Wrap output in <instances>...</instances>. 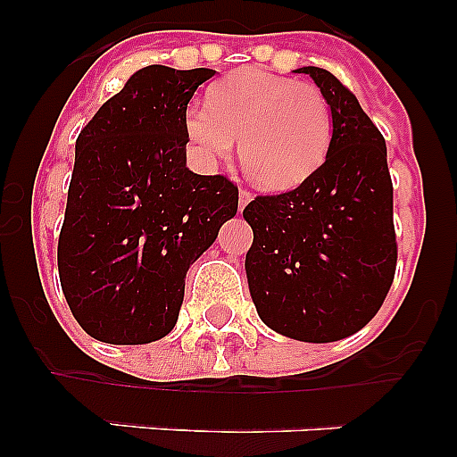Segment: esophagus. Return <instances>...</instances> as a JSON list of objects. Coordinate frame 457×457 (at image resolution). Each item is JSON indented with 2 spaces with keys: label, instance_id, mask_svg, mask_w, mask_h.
I'll list each match as a JSON object with an SVG mask.
<instances>
[{
  "label": "esophagus",
  "instance_id": "obj_1",
  "mask_svg": "<svg viewBox=\"0 0 457 457\" xmlns=\"http://www.w3.org/2000/svg\"><path fill=\"white\" fill-rule=\"evenodd\" d=\"M252 199H253V194L249 192V189H240V194H237V208L245 210V205H247Z\"/></svg>",
  "mask_w": 457,
  "mask_h": 457
}]
</instances>
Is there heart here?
I'll list each match as a JSON object with an SVG mask.
<instances>
[{
  "mask_svg": "<svg viewBox=\"0 0 457 457\" xmlns=\"http://www.w3.org/2000/svg\"><path fill=\"white\" fill-rule=\"evenodd\" d=\"M205 107H189L185 132L205 160H224L240 137V162L265 189L286 192L325 162L332 107L325 93L263 68H242L208 88Z\"/></svg>",
  "mask_w": 457,
  "mask_h": 457,
  "instance_id": "obj_1",
  "label": "heart"
}]
</instances>
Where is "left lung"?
Segmentation results:
<instances>
[{"mask_svg":"<svg viewBox=\"0 0 457 457\" xmlns=\"http://www.w3.org/2000/svg\"><path fill=\"white\" fill-rule=\"evenodd\" d=\"M332 107L325 162L290 192L256 196L242 217L258 316L295 341H341L369 325L394 284V185L382 132L325 68H300Z\"/></svg>","mask_w":457,"mask_h":457,"instance_id":"1","label":"left lung"}]
</instances>
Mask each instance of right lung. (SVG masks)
<instances>
[{"label":"right lung","instance_id":"1","mask_svg":"<svg viewBox=\"0 0 457 457\" xmlns=\"http://www.w3.org/2000/svg\"><path fill=\"white\" fill-rule=\"evenodd\" d=\"M210 68L137 71L82 128L59 278L88 337L141 345L176 327L189 265L236 217L237 185L185 167V114Z\"/></svg>","mask_w":457,"mask_h":457}]
</instances>
